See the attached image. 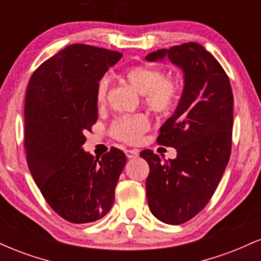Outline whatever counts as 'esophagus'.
<instances>
[{
    "instance_id": "1",
    "label": "esophagus",
    "mask_w": 261,
    "mask_h": 261,
    "mask_svg": "<svg viewBox=\"0 0 261 261\" xmlns=\"http://www.w3.org/2000/svg\"><path fill=\"white\" fill-rule=\"evenodd\" d=\"M125 153H126L127 158H136L139 155V151L137 149H126Z\"/></svg>"
}]
</instances>
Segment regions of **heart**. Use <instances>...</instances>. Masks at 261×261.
Returning a JSON list of instances; mask_svg holds the SVG:
<instances>
[{"label": "heart", "instance_id": "b5f03b06", "mask_svg": "<svg viewBox=\"0 0 261 261\" xmlns=\"http://www.w3.org/2000/svg\"><path fill=\"white\" fill-rule=\"evenodd\" d=\"M122 79L136 92L143 95L146 106L154 113L166 114L173 109L179 97V83L173 79H164L161 70L147 66H133L122 72ZM107 81H100L97 88V103L106 101ZM148 128L145 116H124L115 121L113 134L118 140L127 143L137 142L140 136Z\"/></svg>", "mask_w": 261, "mask_h": 261}]
</instances>
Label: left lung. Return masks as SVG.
I'll use <instances>...</instances> for the list:
<instances>
[{
    "label": "left lung",
    "mask_w": 261,
    "mask_h": 261,
    "mask_svg": "<svg viewBox=\"0 0 261 261\" xmlns=\"http://www.w3.org/2000/svg\"><path fill=\"white\" fill-rule=\"evenodd\" d=\"M169 59L184 73L181 97L161 127L157 142L176 149L164 162L151 149L146 195L154 217L180 224L196 216L216 191L232 145L233 93L222 66L202 45L185 43L148 54L151 62Z\"/></svg>",
    "instance_id": "left-lung-1"
}]
</instances>
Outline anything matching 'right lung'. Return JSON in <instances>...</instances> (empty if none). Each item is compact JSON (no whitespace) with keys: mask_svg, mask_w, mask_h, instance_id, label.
Listing matches in <instances>:
<instances>
[{"mask_svg":"<svg viewBox=\"0 0 261 261\" xmlns=\"http://www.w3.org/2000/svg\"><path fill=\"white\" fill-rule=\"evenodd\" d=\"M121 56L68 45L39 66L27 87V163L46 202L68 222L100 220L115 199L126 155L112 147L94 158L82 146L98 119V82Z\"/></svg>","mask_w":261,"mask_h":261,"instance_id":"1","label":"right lung"}]
</instances>
